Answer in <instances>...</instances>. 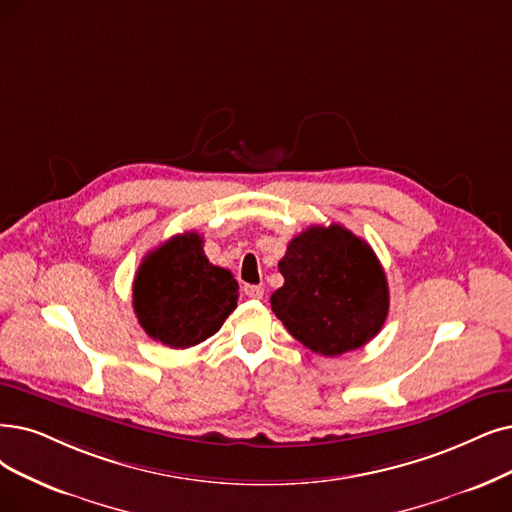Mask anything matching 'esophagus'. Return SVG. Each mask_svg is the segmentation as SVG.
I'll list each match as a JSON object with an SVG mask.
<instances>
[{
  "mask_svg": "<svg viewBox=\"0 0 512 512\" xmlns=\"http://www.w3.org/2000/svg\"><path fill=\"white\" fill-rule=\"evenodd\" d=\"M243 294L248 296V298H254V300H262V296H264V288H262V285H245V288H243Z\"/></svg>",
  "mask_w": 512,
  "mask_h": 512,
  "instance_id": "1",
  "label": "esophagus"
}]
</instances>
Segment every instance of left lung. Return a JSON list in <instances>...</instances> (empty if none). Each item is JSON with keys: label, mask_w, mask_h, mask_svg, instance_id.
<instances>
[{"label": "left lung", "mask_w": 512, "mask_h": 512, "mask_svg": "<svg viewBox=\"0 0 512 512\" xmlns=\"http://www.w3.org/2000/svg\"><path fill=\"white\" fill-rule=\"evenodd\" d=\"M271 309L298 342L336 357L370 342L388 315V283L370 243L342 224L309 227L279 260Z\"/></svg>", "instance_id": "8db88e82"}]
</instances>
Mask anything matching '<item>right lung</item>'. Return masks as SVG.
I'll return each instance as SVG.
<instances>
[{"label":"right lung","instance_id":"obj_1","mask_svg":"<svg viewBox=\"0 0 512 512\" xmlns=\"http://www.w3.org/2000/svg\"><path fill=\"white\" fill-rule=\"evenodd\" d=\"M231 271L214 267L195 231L174 235L149 252L134 277V313L153 340L189 349L214 336L237 306Z\"/></svg>","mask_w":512,"mask_h":512}]
</instances>
